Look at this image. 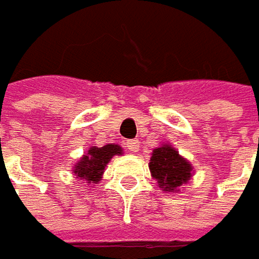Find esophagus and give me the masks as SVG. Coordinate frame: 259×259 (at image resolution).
Wrapping results in <instances>:
<instances>
[{"label":"esophagus","instance_id":"obj_1","mask_svg":"<svg viewBox=\"0 0 259 259\" xmlns=\"http://www.w3.org/2000/svg\"><path fill=\"white\" fill-rule=\"evenodd\" d=\"M126 147H127V150L132 151V153H138V151H139V141H138V139L127 141V142H126Z\"/></svg>","mask_w":259,"mask_h":259}]
</instances>
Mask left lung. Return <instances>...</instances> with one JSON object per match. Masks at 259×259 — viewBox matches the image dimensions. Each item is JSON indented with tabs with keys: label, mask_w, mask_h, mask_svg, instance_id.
Returning a JSON list of instances; mask_svg holds the SVG:
<instances>
[{
	"label": "left lung",
	"mask_w": 259,
	"mask_h": 259,
	"mask_svg": "<svg viewBox=\"0 0 259 259\" xmlns=\"http://www.w3.org/2000/svg\"><path fill=\"white\" fill-rule=\"evenodd\" d=\"M148 167L163 193H179L181 187L190 182L194 174L193 164L169 142H163L154 148Z\"/></svg>",
	"instance_id": "left-lung-1"
}]
</instances>
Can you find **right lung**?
Listing matches in <instances>:
<instances>
[{
    "mask_svg": "<svg viewBox=\"0 0 259 259\" xmlns=\"http://www.w3.org/2000/svg\"><path fill=\"white\" fill-rule=\"evenodd\" d=\"M123 148L117 144H106L104 147H90L87 153L72 166L74 178L80 179L85 185L98 184L105 172L106 164L114 155H121Z\"/></svg>",
    "mask_w": 259,
    "mask_h": 259,
    "instance_id": "1",
    "label": "right lung"
}]
</instances>
